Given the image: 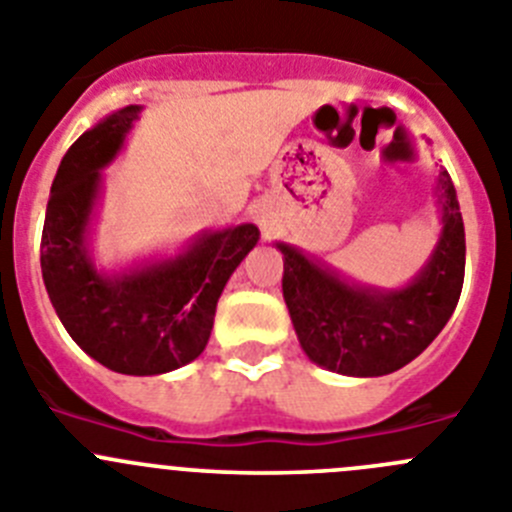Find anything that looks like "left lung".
Here are the masks:
<instances>
[{"mask_svg": "<svg viewBox=\"0 0 512 512\" xmlns=\"http://www.w3.org/2000/svg\"><path fill=\"white\" fill-rule=\"evenodd\" d=\"M437 191L439 242L417 278L399 290L351 283L318 257L278 242L285 305L313 364L343 376H384L414 361L447 326L465 280V224L444 169Z\"/></svg>", "mask_w": 512, "mask_h": 512, "instance_id": "1", "label": "left lung"}]
</instances>
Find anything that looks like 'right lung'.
I'll return each mask as SVG.
<instances>
[{
    "label": "right lung",
    "mask_w": 512,
    "mask_h": 512,
    "mask_svg": "<svg viewBox=\"0 0 512 512\" xmlns=\"http://www.w3.org/2000/svg\"><path fill=\"white\" fill-rule=\"evenodd\" d=\"M141 105H126L85 131L50 189L40 265L57 318L105 369L156 376L204 351L229 275L260 240L255 224L204 232L184 252L141 262L118 275L100 272L88 252V227L100 194V169L121 151Z\"/></svg>",
    "instance_id": "obj_1"
}]
</instances>
